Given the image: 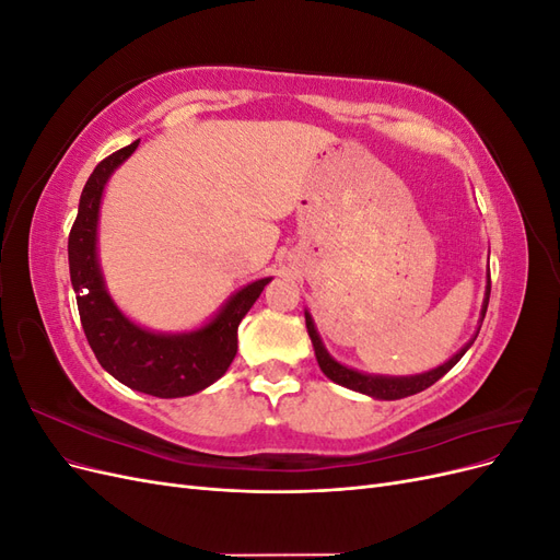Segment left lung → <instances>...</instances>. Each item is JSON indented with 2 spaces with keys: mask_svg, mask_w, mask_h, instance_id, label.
Listing matches in <instances>:
<instances>
[{
  "mask_svg": "<svg viewBox=\"0 0 560 560\" xmlns=\"http://www.w3.org/2000/svg\"><path fill=\"white\" fill-rule=\"evenodd\" d=\"M490 280V278H488ZM488 299H490V287L486 292V301H483V313H481V322L486 317V308H488ZM306 327H308V336L313 341V348H315V358H317V364L322 369V374H325L327 378H331L334 383L343 385V387H350L354 389V393H362V395H369V397H376V399H401V397H409V395H416L420 393V389H425L430 385H434L439 378H442L444 374H448V371L460 362L463 354L467 352V348L471 346V341L455 354V358H451L446 364L436 366L434 371H428V374H420V376H411V378H385V376H366V374H360V371H352L343 364H338L329 358V352L325 350V346H322L319 336L315 331V325L311 315L306 313Z\"/></svg>",
  "mask_w": 560,
  "mask_h": 560,
  "instance_id": "obj_1",
  "label": "left lung"
}]
</instances>
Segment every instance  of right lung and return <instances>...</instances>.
I'll return each instance as SVG.
<instances>
[{
    "label": "right lung",
    "instance_id": "add662e5",
    "mask_svg": "<svg viewBox=\"0 0 560 560\" xmlns=\"http://www.w3.org/2000/svg\"><path fill=\"white\" fill-rule=\"evenodd\" d=\"M140 140L95 165L81 191L79 212L67 241L70 278L77 292V306L83 334L89 338L97 362L124 385L154 397H186L200 393L226 374L238 350V325L259 299L270 278L247 284L208 327L194 334L163 336L132 325L118 313L105 292L95 257V229L103 189Z\"/></svg>",
    "mask_w": 560,
    "mask_h": 560
}]
</instances>
